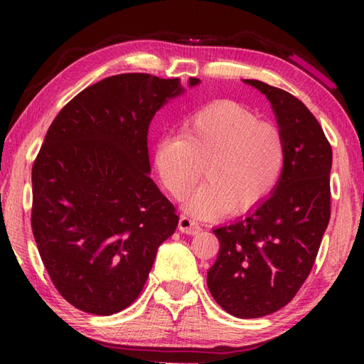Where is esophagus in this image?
Masks as SVG:
<instances>
[{
	"instance_id": "obj_1",
	"label": "esophagus",
	"mask_w": 364,
	"mask_h": 364,
	"mask_svg": "<svg viewBox=\"0 0 364 364\" xmlns=\"http://www.w3.org/2000/svg\"><path fill=\"white\" fill-rule=\"evenodd\" d=\"M178 230L184 234H189V236H193V234L200 232V226L196 223L194 220H191L186 215H181L180 217V223H178Z\"/></svg>"
}]
</instances>
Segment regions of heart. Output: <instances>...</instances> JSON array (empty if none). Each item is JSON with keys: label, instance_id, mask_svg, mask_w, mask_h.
<instances>
[{"label": "heart", "instance_id": "obj_1", "mask_svg": "<svg viewBox=\"0 0 364 364\" xmlns=\"http://www.w3.org/2000/svg\"><path fill=\"white\" fill-rule=\"evenodd\" d=\"M156 168L175 199H184L200 180L204 186L189 202L196 217H217L254 208L278 183L284 143L278 128L236 102L221 101L200 109L183 123L180 136L156 146Z\"/></svg>", "mask_w": 364, "mask_h": 364}]
</instances>
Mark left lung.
Masks as SVG:
<instances>
[{"label":"left lung","mask_w":364,"mask_h":364,"mask_svg":"<svg viewBox=\"0 0 364 364\" xmlns=\"http://www.w3.org/2000/svg\"><path fill=\"white\" fill-rule=\"evenodd\" d=\"M284 143V164L271 194L245 217L213 230L220 241L207 286L236 318H260L287 305L310 274L331 217L332 149L297 97L258 80Z\"/></svg>","instance_id":"left-lung-1"}]
</instances>
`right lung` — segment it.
I'll return each instance as SVG.
<instances>
[{"label": "right lung", "mask_w": 364, "mask_h": 364, "mask_svg": "<svg viewBox=\"0 0 364 364\" xmlns=\"http://www.w3.org/2000/svg\"><path fill=\"white\" fill-rule=\"evenodd\" d=\"M183 93L180 78L122 73L78 93L49 127L32 168V230L53 284L78 310L130 306L176 230L175 207L149 176L147 132Z\"/></svg>", "instance_id": "right-lung-1"}]
</instances>
